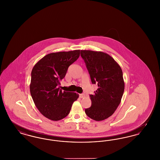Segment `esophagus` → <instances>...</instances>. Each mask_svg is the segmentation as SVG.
<instances>
[{
	"label": "esophagus",
	"instance_id": "34e87169",
	"mask_svg": "<svg viewBox=\"0 0 160 160\" xmlns=\"http://www.w3.org/2000/svg\"><path fill=\"white\" fill-rule=\"evenodd\" d=\"M79 97H80V98H84V97H85V95L83 94V93H81V94H79Z\"/></svg>",
	"mask_w": 160,
	"mask_h": 160
}]
</instances>
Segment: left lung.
I'll list each match as a JSON object with an SVG mask.
<instances>
[{
	"instance_id": "1",
	"label": "left lung",
	"mask_w": 160,
	"mask_h": 160,
	"mask_svg": "<svg viewBox=\"0 0 160 160\" xmlns=\"http://www.w3.org/2000/svg\"><path fill=\"white\" fill-rule=\"evenodd\" d=\"M81 56L92 83L98 88L90 95L91 106L85 113L93 120L103 121L114 113L121 101L125 88L122 69L112 56L102 52L81 50Z\"/></svg>"
}]
</instances>
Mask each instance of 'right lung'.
<instances>
[{"instance_id":"add662e5","label":"right lung","mask_w":160,"mask_h":160,"mask_svg":"<svg viewBox=\"0 0 160 160\" xmlns=\"http://www.w3.org/2000/svg\"><path fill=\"white\" fill-rule=\"evenodd\" d=\"M80 50L48 54L35 65L31 72L30 92L40 113L52 121H59L69 113L78 98L74 92L58 87L69 65L80 56Z\"/></svg>"}]
</instances>
